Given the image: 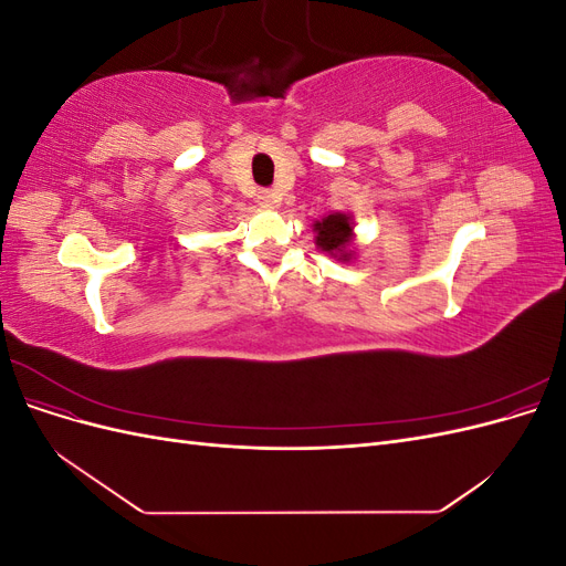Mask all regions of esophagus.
I'll list each match as a JSON object with an SVG mask.
<instances>
[{"label":"esophagus","mask_w":566,"mask_h":566,"mask_svg":"<svg viewBox=\"0 0 566 566\" xmlns=\"http://www.w3.org/2000/svg\"><path fill=\"white\" fill-rule=\"evenodd\" d=\"M256 202H260L262 208H276V205H279V196L273 193V191H269V188H264V191L256 193Z\"/></svg>","instance_id":"obj_1"}]
</instances>
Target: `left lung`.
<instances>
[{"instance_id": "left-lung-1", "label": "left lung", "mask_w": 566, "mask_h": 566, "mask_svg": "<svg viewBox=\"0 0 566 566\" xmlns=\"http://www.w3.org/2000/svg\"><path fill=\"white\" fill-rule=\"evenodd\" d=\"M316 245L323 252H331L333 256H339V260H349L347 245L352 243V219L347 214H328L323 221H316Z\"/></svg>"}]
</instances>
